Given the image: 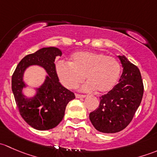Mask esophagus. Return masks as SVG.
<instances>
[{
    "instance_id": "1",
    "label": "esophagus",
    "mask_w": 157,
    "mask_h": 157,
    "mask_svg": "<svg viewBox=\"0 0 157 157\" xmlns=\"http://www.w3.org/2000/svg\"><path fill=\"white\" fill-rule=\"evenodd\" d=\"M76 98H77V99H80V98H84L86 97V95H81V94H78V93H77V94L75 95Z\"/></svg>"
}]
</instances>
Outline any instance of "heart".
<instances>
[{
  "mask_svg": "<svg viewBox=\"0 0 157 157\" xmlns=\"http://www.w3.org/2000/svg\"><path fill=\"white\" fill-rule=\"evenodd\" d=\"M56 72L60 82L66 88H77L86 77L88 82L82 87L83 91L96 90L105 93L118 82L121 65L112 56L102 52L83 51L73 54L68 63L58 62Z\"/></svg>",
  "mask_w": 157,
  "mask_h": 157,
  "instance_id": "b5f03b06",
  "label": "heart"
}]
</instances>
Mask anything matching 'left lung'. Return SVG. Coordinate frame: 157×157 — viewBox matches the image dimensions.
<instances>
[{"mask_svg": "<svg viewBox=\"0 0 157 157\" xmlns=\"http://www.w3.org/2000/svg\"><path fill=\"white\" fill-rule=\"evenodd\" d=\"M118 58L123 67L118 83L99 97V107L89 116L94 128L102 133H116L127 127L143 97V80L138 67L124 55Z\"/></svg>", "mask_w": 157, "mask_h": 157, "instance_id": "8db88e82", "label": "left lung"}]
</instances>
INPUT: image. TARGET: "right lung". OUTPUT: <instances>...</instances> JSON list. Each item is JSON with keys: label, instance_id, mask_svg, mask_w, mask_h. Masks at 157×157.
Instances as JSON below:
<instances>
[{"label": "right lung", "instance_id": "add662e5", "mask_svg": "<svg viewBox=\"0 0 157 157\" xmlns=\"http://www.w3.org/2000/svg\"><path fill=\"white\" fill-rule=\"evenodd\" d=\"M61 50L55 47L43 48L25 56L12 75V91L20 115L29 125L44 131L56 127L64 116L66 106L75 95L60 83L55 60L61 56ZM33 64L42 66L48 76L45 83L32 99H26L21 93L25 86L22 76L26 67Z\"/></svg>", "mask_w": 157, "mask_h": 157}]
</instances>
